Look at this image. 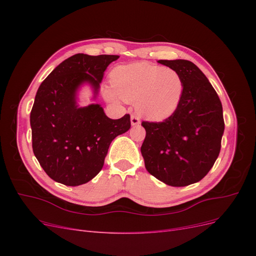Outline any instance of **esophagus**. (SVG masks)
Listing matches in <instances>:
<instances>
[{
	"label": "esophagus",
	"instance_id": "34e87169",
	"mask_svg": "<svg viewBox=\"0 0 256 256\" xmlns=\"http://www.w3.org/2000/svg\"><path fill=\"white\" fill-rule=\"evenodd\" d=\"M131 125L132 126H136V125H138V124H140V118H138V116H136V115H131Z\"/></svg>",
	"mask_w": 256,
	"mask_h": 256
}]
</instances>
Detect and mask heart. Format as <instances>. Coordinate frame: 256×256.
I'll use <instances>...</instances> for the list:
<instances>
[{
    "label": "heart",
    "instance_id": "b5f03b06",
    "mask_svg": "<svg viewBox=\"0 0 256 256\" xmlns=\"http://www.w3.org/2000/svg\"><path fill=\"white\" fill-rule=\"evenodd\" d=\"M111 83L114 90L106 88L104 92L108 100L138 102V112L152 120L171 116L180 104L184 88L182 76L175 69L145 62L115 67Z\"/></svg>",
    "mask_w": 256,
    "mask_h": 256
}]
</instances>
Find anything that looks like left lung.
<instances>
[{"instance_id": "left-lung-1", "label": "left lung", "mask_w": 256, "mask_h": 256, "mask_svg": "<svg viewBox=\"0 0 256 256\" xmlns=\"http://www.w3.org/2000/svg\"><path fill=\"white\" fill-rule=\"evenodd\" d=\"M182 76L184 88L176 111L161 122H143L141 146L145 168L160 182L184 187L210 171L221 148L223 111L214 88L200 69L187 60H160Z\"/></svg>"}]
</instances>
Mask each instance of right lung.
Instances as JSON below:
<instances>
[{
	"label": "right lung",
	"instance_id": "right-lung-1",
	"mask_svg": "<svg viewBox=\"0 0 256 256\" xmlns=\"http://www.w3.org/2000/svg\"><path fill=\"white\" fill-rule=\"evenodd\" d=\"M118 58L74 54L38 88L30 116L33 152L53 180L72 187L92 180L102 171L111 142L130 129L129 114L111 120L100 104L78 102L83 85L97 98L106 67Z\"/></svg>",
	"mask_w": 256,
	"mask_h": 256
}]
</instances>
